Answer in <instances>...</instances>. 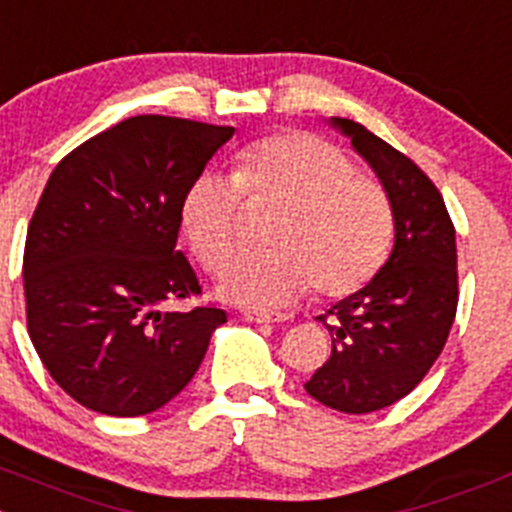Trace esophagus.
Listing matches in <instances>:
<instances>
[{
    "label": "esophagus",
    "instance_id": "34e87169",
    "mask_svg": "<svg viewBox=\"0 0 512 512\" xmlns=\"http://www.w3.org/2000/svg\"><path fill=\"white\" fill-rule=\"evenodd\" d=\"M245 321L247 323H280L283 321V315L267 313V310H245Z\"/></svg>",
    "mask_w": 512,
    "mask_h": 512
}]
</instances>
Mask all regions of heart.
<instances>
[{
    "label": "heart",
    "mask_w": 512,
    "mask_h": 512,
    "mask_svg": "<svg viewBox=\"0 0 512 512\" xmlns=\"http://www.w3.org/2000/svg\"><path fill=\"white\" fill-rule=\"evenodd\" d=\"M240 197L278 209L267 257L234 262L219 283L229 303L283 308L313 285L323 300L356 293L384 265L391 207L371 176L353 171L336 146L303 131L270 136L240 156L232 181L202 174L181 197V229L207 270L237 255Z\"/></svg>",
    "instance_id": "heart-1"
}]
</instances>
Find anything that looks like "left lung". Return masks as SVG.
Here are the masks:
<instances>
[{"label": "left lung", "mask_w": 512, "mask_h": 512, "mask_svg": "<svg viewBox=\"0 0 512 512\" xmlns=\"http://www.w3.org/2000/svg\"><path fill=\"white\" fill-rule=\"evenodd\" d=\"M386 191L394 247L374 278L318 315L331 358L305 391L343 414H369L404 399L442 353L457 313L455 227L442 194L412 159L361 123L331 118Z\"/></svg>", "instance_id": "1"}]
</instances>
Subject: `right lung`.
<instances>
[{"mask_svg": "<svg viewBox=\"0 0 512 512\" xmlns=\"http://www.w3.org/2000/svg\"><path fill=\"white\" fill-rule=\"evenodd\" d=\"M232 126L133 116L70 151L47 179L25 242L27 331L52 379L108 417L169 404L227 313L161 310L199 295L176 252L186 186Z\"/></svg>", "mask_w": 512, "mask_h": 512, "instance_id": "obj_1", "label": "right lung"}]
</instances>
